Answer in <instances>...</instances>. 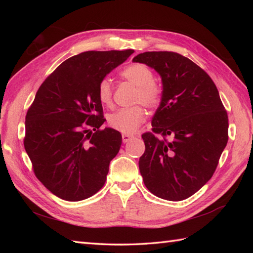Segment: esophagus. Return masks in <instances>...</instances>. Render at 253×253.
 <instances>
[{"instance_id":"34e87169","label":"esophagus","mask_w":253,"mask_h":253,"mask_svg":"<svg viewBox=\"0 0 253 253\" xmlns=\"http://www.w3.org/2000/svg\"><path fill=\"white\" fill-rule=\"evenodd\" d=\"M122 138H123V142H128L130 140V139H132L133 138V136L132 135H127V133H123L122 135Z\"/></svg>"}]
</instances>
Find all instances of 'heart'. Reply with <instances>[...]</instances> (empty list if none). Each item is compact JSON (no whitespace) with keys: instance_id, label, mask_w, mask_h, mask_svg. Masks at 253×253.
Wrapping results in <instances>:
<instances>
[{"instance_id":"obj_1","label":"heart","mask_w":253,"mask_h":253,"mask_svg":"<svg viewBox=\"0 0 253 253\" xmlns=\"http://www.w3.org/2000/svg\"><path fill=\"white\" fill-rule=\"evenodd\" d=\"M121 77L136 85L133 103H141L148 109H154L160 104L162 89L153 79L154 75L152 69L146 64H130L121 72ZM98 96L102 104H112L113 87L109 78H103L99 83ZM144 120H146V111L141 105L120 109L107 116V123L111 128L127 135L135 132Z\"/></svg>"}]
</instances>
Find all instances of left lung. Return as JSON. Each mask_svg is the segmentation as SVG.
I'll list each match as a JSON object with an SVG mask.
<instances>
[{
    "label": "left lung",
    "instance_id": "8db88e82",
    "mask_svg": "<svg viewBox=\"0 0 253 253\" xmlns=\"http://www.w3.org/2000/svg\"><path fill=\"white\" fill-rule=\"evenodd\" d=\"M132 62L162 78L161 103L144 132L139 159L143 182L169 201L191 197L211 179L228 141V116L211 77L178 53L144 52Z\"/></svg>",
    "mask_w": 253,
    "mask_h": 253
}]
</instances>
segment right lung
Wrapping results in <instances>:
<instances>
[{"label": "right lung", "instance_id": "1", "mask_svg": "<svg viewBox=\"0 0 253 253\" xmlns=\"http://www.w3.org/2000/svg\"><path fill=\"white\" fill-rule=\"evenodd\" d=\"M133 53L87 51L64 61L39 90L26 115L24 146L35 175L53 195L80 201L104 186L122 144L105 122L98 85Z\"/></svg>", "mask_w": 253, "mask_h": 253}]
</instances>
